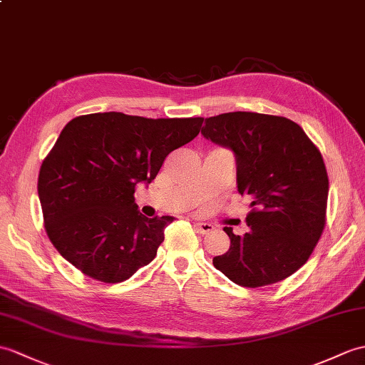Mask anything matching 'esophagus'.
<instances>
[{
  "label": "esophagus",
  "mask_w": 365,
  "mask_h": 365,
  "mask_svg": "<svg viewBox=\"0 0 365 365\" xmlns=\"http://www.w3.org/2000/svg\"><path fill=\"white\" fill-rule=\"evenodd\" d=\"M196 228L202 235H208L215 230V225L210 222H196Z\"/></svg>",
  "instance_id": "1"
}]
</instances>
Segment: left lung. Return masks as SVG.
Wrapping results in <instances>:
<instances>
[{
    "mask_svg": "<svg viewBox=\"0 0 365 365\" xmlns=\"http://www.w3.org/2000/svg\"><path fill=\"white\" fill-rule=\"evenodd\" d=\"M202 135L230 149L236 183L249 196V232L224 227L230 249L213 258L233 283L259 287L299 270L325 227L328 175L319 149L302 127L287 118L252 112L211 116Z\"/></svg>",
    "mask_w": 365,
    "mask_h": 365,
    "instance_id": "1",
    "label": "left lung"
}]
</instances>
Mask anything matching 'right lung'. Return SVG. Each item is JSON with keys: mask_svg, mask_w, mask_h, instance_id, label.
<instances>
[{"mask_svg": "<svg viewBox=\"0 0 365 365\" xmlns=\"http://www.w3.org/2000/svg\"><path fill=\"white\" fill-rule=\"evenodd\" d=\"M202 123L120 112L68 123L41 163L37 185L57 252L104 283H121L149 264L174 217L143 216L135 186L154 180L169 152L196 138Z\"/></svg>", "mask_w": 365, "mask_h": 365, "instance_id": "1", "label": "right lung"}]
</instances>
